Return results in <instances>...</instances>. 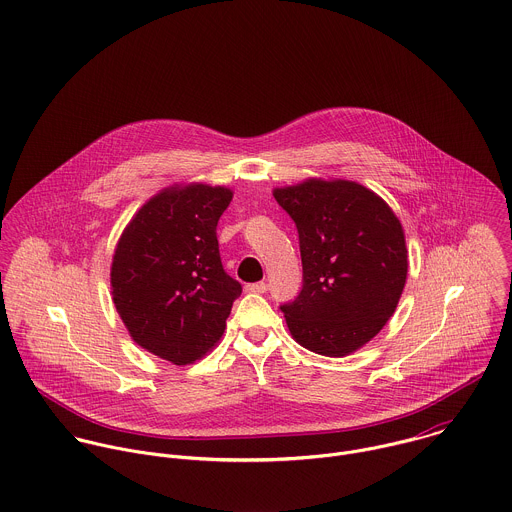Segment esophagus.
Segmentation results:
<instances>
[{"instance_id":"1","label":"esophagus","mask_w":512,"mask_h":512,"mask_svg":"<svg viewBox=\"0 0 512 512\" xmlns=\"http://www.w3.org/2000/svg\"><path fill=\"white\" fill-rule=\"evenodd\" d=\"M266 290H268L266 282H254V284L246 286V292H252V294H264Z\"/></svg>"}]
</instances>
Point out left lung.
<instances>
[{
	"label": "left lung",
	"mask_w": 512,
	"mask_h": 512,
	"mask_svg": "<svg viewBox=\"0 0 512 512\" xmlns=\"http://www.w3.org/2000/svg\"><path fill=\"white\" fill-rule=\"evenodd\" d=\"M300 236L304 286L284 304L302 347L343 357L373 340L393 316L407 280V246L389 204L359 182L306 178L274 188Z\"/></svg>",
	"instance_id": "obj_1"
}]
</instances>
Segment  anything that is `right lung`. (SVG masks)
I'll list each match as a JSON object with an SVG mask.
<instances>
[{"label": "right lung", "instance_id": "1", "mask_svg": "<svg viewBox=\"0 0 512 512\" xmlns=\"http://www.w3.org/2000/svg\"><path fill=\"white\" fill-rule=\"evenodd\" d=\"M232 194L172 184L137 210L117 242L113 304L133 341L174 365L194 363L220 341L242 294L222 268L216 238Z\"/></svg>", "mask_w": 512, "mask_h": 512}]
</instances>
